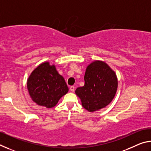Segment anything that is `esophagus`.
<instances>
[{
  "label": "esophagus",
  "instance_id": "1",
  "mask_svg": "<svg viewBox=\"0 0 151 151\" xmlns=\"http://www.w3.org/2000/svg\"><path fill=\"white\" fill-rule=\"evenodd\" d=\"M75 87L74 86H71L70 87V90L71 92H74L75 91Z\"/></svg>",
  "mask_w": 151,
  "mask_h": 151
}]
</instances>
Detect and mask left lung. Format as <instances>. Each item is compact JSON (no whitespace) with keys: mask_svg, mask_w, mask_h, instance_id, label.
I'll return each instance as SVG.
<instances>
[{"mask_svg":"<svg viewBox=\"0 0 151 151\" xmlns=\"http://www.w3.org/2000/svg\"><path fill=\"white\" fill-rule=\"evenodd\" d=\"M85 85L76 89L82 106L89 112L106 107L115 96L118 80L115 73L102 60H94L86 67Z\"/></svg>","mask_w":151,"mask_h":151,"instance_id":"8db88e82","label":"left lung"}]
</instances>
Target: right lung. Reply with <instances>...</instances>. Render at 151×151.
<instances>
[{
	"instance_id": "add662e5",
	"label": "right lung",
	"mask_w": 151,
	"mask_h": 151,
	"mask_svg": "<svg viewBox=\"0 0 151 151\" xmlns=\"http://www.w3.org/2000/svg\"><path fill=\"white\" fill-rule=\"evenodd\" d=\"M27 88L35 103L48 109L54 107L68 91L55 65L48 62L41 63L32 71L27 79Z\"/></svg>"
}]
</instances>
